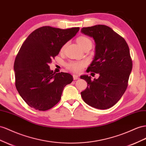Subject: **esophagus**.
Listing matches in <instances>:
<instances>
[{"instance_id": "34e87169", "label": "esophagus", "mask_w": 146, "mask_h": 146, "mask_svg": "<svg viewBox=\"0 0 146 146\" xmlns=\"http://www.w3.org/2000/svg\"><path fill=\"white\" fill-rule=\"evenodd\" d=\"M73 78H74V80H77L79 78V77H78L77 75H73Z\"/></svg>"}]
</instances>
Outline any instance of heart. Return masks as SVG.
Instances as JSON below:
<instances>
[{"mask_svg":"<svg viewBox=\"0 0 146 146\" xmlns=\"http://www.w3.org/2000/svg\"><path fill=\"white\" fill-rule=\"evenodd\" d=\"M77 42L82 49L84 48L86 45H92V42L91 40L87 37L84 36V35L78 37L77 38ZM63 48L64 46L62 48V50H63ZM85 65L86 62L85 61H71L67 64V68L73 72H80Z\"/></svg>","mask_w":146,"mask_h":146,"instance_id":"1","label":"heart"}]
</instances>
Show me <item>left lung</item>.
<instances>
[{"instance_id": "obj_1", "label": "left lung", "mask_w": 146, "mask_h": 146, "mask_svg": "<svg viewBox=\"0 0 146 146\" xmlns=\"http://www.w3.org/2000/svg\"><path fill=\"white\" fill-rule=\"evenodd\" d=\"M81 33L93 37L96 45L87 72L100 74L93 80L87 75L80 76L88 84L81 96L93 108L109 109L120 100L127 88L133 66L129 47L123 37L106 25L83 27Z\"/></svg>"}]
</instances>
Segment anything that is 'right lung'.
Listing matches in <instances>:
<instances>
[{
  "instance_id": "right-lung-1",
  "label": "right lung",
  "mask_w": 146,
  "mask_h": 146,
  "mask_svg": "<svg viewBox=\"0 0 146 146\" xmlns=\"http://www.w3.org/2000/svg\"><path fill=\"white\" fill-rule=\"evenodd\" d=\"M79 27L61 29L43 26L35 29L21 45L15 60L17 90L30 107L46 111L60 101L65 86L73 80L66 72H53L48 64Z\"/></svg>"
}]
</instances>
